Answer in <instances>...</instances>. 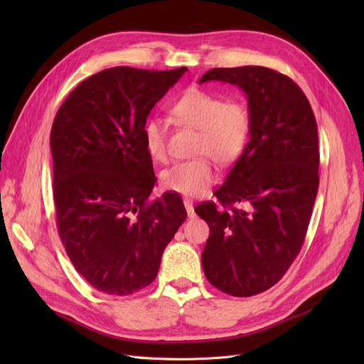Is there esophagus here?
<instances>
[{"label": "esophagus", "mask_w": 364, "mask_h": 364, "mask_svg": "<svg viewBox=\"0 0 364 364\" xmlns=\"http://www.w3.org/2000/svg\"><path fill=\"white\" fill-rule=\"evenodd\" d=\"M184 208H186V211H187V215L190 218H193L195 217V209H193L192 199H184Z\"/></svg>", "instance_id": "1"}]
</instances>
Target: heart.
Returning <instances> with one entry per match:
<instances>
[{
  "instance_id": "obj_1",
  "label": "heart",
  "mask_w": 364,
  "mask_h": 364,
  "mask_svg": "<svg viewBox=\"0 0 364 364\" xmlns=\"http://www.w3.org/2000/svg\"><path fill=\"white\" fill-rule=\"evenodd\" d=\"M172 113L186 125L199 129L195 153L199 158L181 161L166 168L162 186L183 196H199L217 178L213 158L221 165L236 162L251 137L252 121L247 107L240 102H225L221 95L205 90H188L172 106ZM166 122L150 118L143 127V140L153 161L166 159Z\"/></svg>"
}]
</instances>
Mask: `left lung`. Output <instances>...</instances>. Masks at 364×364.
Here are the masks:
<instances>
[{"label": "left lung", "mask_w": 364, "mask_h": 364, "mask_svg": "<svg viewBox=\"0 0 364 364\" xmlns=\"http://www.w3.org/2000/svg\"><path fill=\"white\" fill-rule=\"evenodd\" d=\"M209 81L245 92L252 129L215 192L223 208L214 202L195 208L211 230L202 265L217 289L252 296L276 284L301 251L318 188L317 124L302 90L273 69L218 68L199 84Z\"/></svg>", "instance_id": "obj_1"}]
</instances>
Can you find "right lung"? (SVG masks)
I'll return each instance as SVG.
<instances>
[{"label": "right lung", "instance_id": "1", "mask_svg": "<svg viewBox=\"0 0 364 364\" xmlns=\"http://www.w3.org/2000/svg\"><path fill=\"white\" fill-rule=\"evenodd\" d=\"M187 72L117 66L76 87L50 136L57 227L75 270L109 295L156 279L166 245L187 213L176 193L149 200L156 177L143 127Z\"/></svg>", "mask_w": 364, "mask_h": 364}]
</instances>
